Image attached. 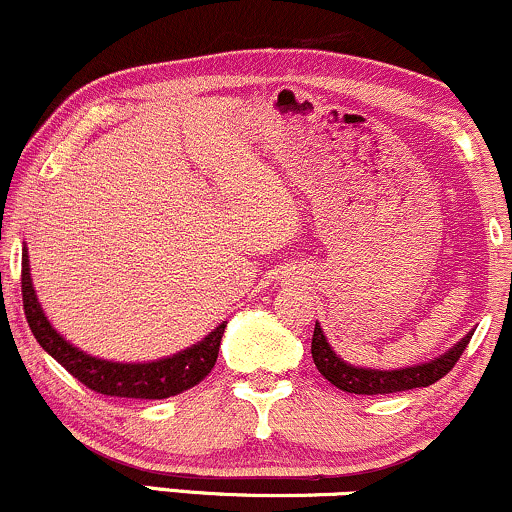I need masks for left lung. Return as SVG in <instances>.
<instances>
[{
    "mask_svg": "<svg viewBox=\"0 0 512 512\" xmlns=\"http://www.w3.org/2000/svg\"><path fill=\"white\" fill-rule=\"evenodd\" d=\"M475 330L465 334L460 342L451 346L449 351H444L437 358H430V361L408 365V368L399 370H380V368H361V365L346 363L342 356H337V351L332 349L330 342H327L323 327L315 323L313 330V342H311V353L313 363L318 368L320 375L325 377L327 382L334 384L337 389L349 391V394H396V391H406L415 387H430L437 380L449 372L453 365L458 363V358L463 356L465 346L472 339Z\"/></svg>",
    "mask_w": 512,
    "mask_h": 512,
    "instance_id": "obj_1",
    "label": "left lung"
}]
</instances>
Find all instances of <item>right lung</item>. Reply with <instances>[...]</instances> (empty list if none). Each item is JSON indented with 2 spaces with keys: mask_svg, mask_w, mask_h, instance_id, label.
Listing matches in <instances>:
<instances>
[{
  "mask_svg": "<svg viewBox=\"0 0 512 512\" xmlns=\"http://www.w3.org/2000/svg\"><path fill=\"white\" fill-rule=\"evenodd\" d=\"M21 266L23 308L35 339L56 363L71 372L75 380H80L97 394L121 396V399H170V396L197 387L216 365L220 339L227 327L225 320L216 330L208 332L201 342L187 346L173 356L159 358V361L121 363L90 356L56 332V327L44 315L33 287V277H30V256L25 244Z\"/></svg>",
  "mask_w": 512,
  "mask_h": 512,
  "instance_id": "add662e5",
  "label": "right lung"
}]
</instances>
